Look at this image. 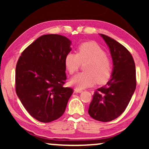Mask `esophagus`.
Returning a JSON list of instances; mask_svg holds the SVG:
<instances>
[{"mask_svg": "<svg viewBox=\"0 0 149 149\" xmlns=\"http://www.w3.org/2000/svg\"><path fill=\"white\" fill-rule=\"evenodd\" d=\"M74 91L76 93H81V92H83V90H81V89H79L78 88H76V89H74Z\"/></svg>", "mask_w": 149, "mask_h": 149, "instance_id": "esophagus-1", "label": "esophagus"}]
</instances>
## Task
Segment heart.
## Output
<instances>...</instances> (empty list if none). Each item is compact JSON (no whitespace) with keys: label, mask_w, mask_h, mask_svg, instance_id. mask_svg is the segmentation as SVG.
<instances>
[{"label":"heart","mask_w":149,"mask_h":149,"mask_svg":"<svg viewBox=\"0 0 149 149\" xmlns=\"http://www.w3.org/2000/svg\"><path fill=\"white\" fill-rule=\"evenodd\" d=\"M84 66L85 72L79 73L70 80L71 85L79 89H83L97 83H104L111 77L112 67L111 61L102 49L93 42L81 44L77 49V54L68 53L65 57L64 63L66 70L70 74H74Z\"/></svg>","instance_id":"heart-1"}]
</instances>
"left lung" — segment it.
Wrapping results in <instances>:
<instances>
[{"mask_svg":"<svg viewBox=\"0 0 149 149\" xmlns=\"http://www.w3.org/2000/svg\"><path fill=\"white\" fill-rule=\"evenodd\" d=\"M100 36L109 47L113 68L107 84L95 91L88 113L93 119L108 122L119 117L127 108L136 87V66L125 47L104 34Z\"/></svg>","mask_w":149,"mask_h":149,"instance_id":"1","label":"left lung"}]
</instances>
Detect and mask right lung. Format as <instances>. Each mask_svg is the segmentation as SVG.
Masks as SVG:
<instances>
[{"label":"right lung","mask_w":149,"mask_h":149,"mask_svg":"<svg viewBox=\"0 0 149 149\" xmlns=\"http://www.w3.org/2000/svg\"><path fill=\"white\" fill-rule=\"evenodd\" d=\"M72 42L59 34L38 37L22 52L15 69V91L28 113L42 123L64 114L72 89L66 79L64 60Z\"/></svg>","instance_id":"add662e5"}]
</instances>
